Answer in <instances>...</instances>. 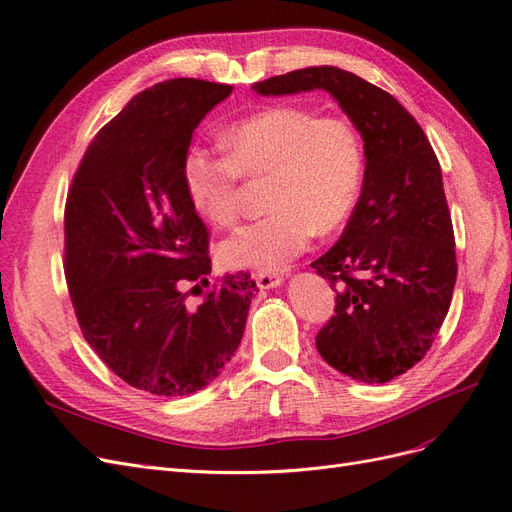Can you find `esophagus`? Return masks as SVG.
<instances>
[{
  "mask_svg": "<svg viewBox=\"0 0 512 512\" xmlns=\"http://www.w3.org/2000/svg\"><path fill=\"white\" fill-rule=\"evenodd\" d=\"M255 283H257L259 289H274V287L283 285V276L274 274V272H257Z\"/></svg>",
  "mask_w": 512,
  "mask_h": 512,
  "instance_id": "obj_1",
  "label": "esophagus"
}]
</instances>
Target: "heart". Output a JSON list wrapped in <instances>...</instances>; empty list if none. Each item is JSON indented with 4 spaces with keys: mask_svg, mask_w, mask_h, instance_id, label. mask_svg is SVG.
I'll return each mask as SVG.
<instances>
[{
    "mask_svg": "<svg viewBox=\"0 0 512 512\" xmlns=\"http://www.w3.org/2000/svg\"><path fill=\"white\" fill-rule=\"evenodd\" d=\"M227 157L191 146L183 161L189 202L214 227L238 217V180L268 176V217L219 244L223 266L280 272L315 236L349 217L364 176V153L349 121L298 106H270L223 131Z\"/></svg>",
    "mask_w": 512,
    "mask_h": 512,
    "instance_id": "obj_1",
    "label": "heart"
}]
</instances>
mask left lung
I'll use <instances>...</instances> for the list:
<instances>
[{
	"label": "left lung",
	"instance_id": "8db88e82",
	"mask_svg": "<svg viewBox=\"0 0 512 512\" xmlns=\"http://www.w3.org/2000/svg\"><path fill=\"white\" fill-rule=\"evenodd\" d=\"M263 97L327 91L364 140V185L340 240L312 261L340 280L336 315L317 334L329 366L387 383L425 357L457 278L442 172L415 117L387 91L334 65L255 82Z\"/></svg>",
	"mask_w": 512,
	"mask_h": 512
}]
</instances>
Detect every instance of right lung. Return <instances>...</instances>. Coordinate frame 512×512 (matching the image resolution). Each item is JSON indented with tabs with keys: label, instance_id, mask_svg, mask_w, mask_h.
Wrapping results in <instances>:
<instances>
[{
	"label": "right lung",
	"instance_id": "obj_1",
	"mask_svg": "<svg viewBox=\"0 0 512 512\" xmlns=\"http://www.w3.org/2000/svg\"><path fill=\"white\" fill-rule=\"evenodd\" d=\"M232 89L172 78L131 97L97 131L65 202L63 268L82 336L127 385L163 398L221 374L259 291L238 272L197 308L183 293L212 270L183 161L195 127Z\"/></svg>",
	"mask_w": 512,
	"mask_h": 512
}]
</instances>
